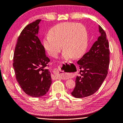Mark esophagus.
Listing matches in <instances>:
<instances>
[{
    "label": "esophagus",
    "mask_w": 123,
    "mask_h": 123,
    "mask_svg": "<svg viewBox=\"0 0 123 123\" xmlns=\"http://www.w3.org/2000/svg\"><path fill=\"white\" fill-rule=\"evenodd\" d=\"M54 74L55 75V77L57 78H63L66 75H68L67 73L64 72L60 68H57L54 69Z\"/></svg>",
    "instance_id": "esophagus-1"
}]
</instances>
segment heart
I'll return each instance as SVG.
<instances>
[{"mask_svg":"<svg viewBox=\"0 0 123 123\" xmlns=\"http://www.w3.org/2000/svg\"><path fill=\"white\" fill-rule=\"evenodd\" d=\"M43 45L52 57H56L63 47L64 59L72 57L78 59L82 56L86 49L87 30L81 24L72 22L59 24L52 28L49 35L44 37Z\"/></svg>","mask_w":123,"mask_h":123,"instance_id":"obj_1","label":"heart"}]
</instances>
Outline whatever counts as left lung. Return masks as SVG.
<instances>
[{
  "label": "left lung",
  "mask_w": 123,
  "mask_h": 123,
  "mask_svg": "<svg viewBox=\"0 0 123 123\" xmlns=\"http://www.w3.org/2000/svg\"><path fill=\"white\" fill-rule=\"evenodd\" d=\"M99 31L100 36L98 40L77 62L80 70L75 79V87L71 93L76 98L94 94L106 78L110 63L109 45L105 31L100 25Z\"/></svg>",
  "instance_id": "left-lung-1"
}]
</instances>
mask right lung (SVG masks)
I'll use <instances>...</instances> for the list:
<instances>
[{
    "mask_svg": "<svg viewBox=\"0 0 123 123\" xmlns=\"http://www.w3.org/2000/svg\"><path fill=\"white\" fill-rule=\"evenodd\" d=\"M41 21L37 19L22 30L13 56L17 81L23 91L33 97L44 95L52 83L50 72L46 68L50 60L37 36Z\"/></svg>",
    "mask_w": 123,
    "mask_h": 123,
    "instance_id": "1",
    "label": "right lung"
}]
</instances>
